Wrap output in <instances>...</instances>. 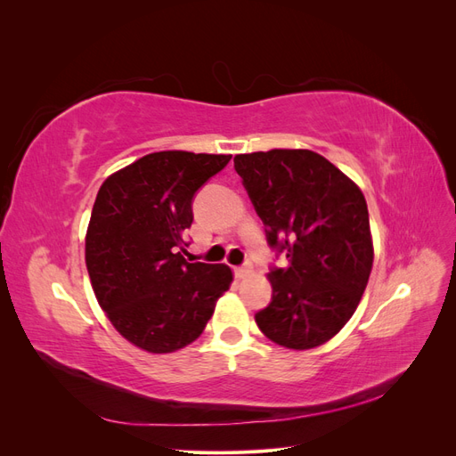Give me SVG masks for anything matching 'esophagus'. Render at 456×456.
I'll list each match as a JSON object with an SVG mask.
<instances>
[{"label":"esophagus","mask_w":456,"mask_h":456,"mask_svg":"<svg viewBox=\"0 0 456 456\" xmlns=\"http://www.w3.org/2000/svg\"><path fill=\"white\" fill-rule=\"evenodd\" d=\"M233 273H236L238 280H245V278H249V275L253 273V266L249 265V262H247V265H243V266L233 268Z\"/></svg>","instance_id":"obj_1"}]
</instances>
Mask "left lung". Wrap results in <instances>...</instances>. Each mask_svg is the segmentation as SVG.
<instances>
[{
    "label": "left lung",
    "mask_w": 456,
    "mask_h": 456,
    "mask_svg": "<svg viewBox=\"0 0 456 456\" xmlns=\"http://www.w3.org/2000/svg\"><path fill=\"white\" fill-rule=\"evenodd\" d=\"M243 178L272 247L289 258L268 273L272 302L258 329L289 350H310L350 322L372 270V236L363 191L312 150L273 148L238 154Z\"/></svg>",
    "instance_id": "1"
}]
</instances>
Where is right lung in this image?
Here are the masks:
<instances>
[{"mask_svg": "<svg viewBox=\"0 0 456 456\" xmlns=\"http://www.w3.org/2000/svg\"><path fill=\"white\" fill-rule=\"evenodd\" d=\"M232 156L163 150L110 175L86 233V265L99 306L118 333L150 354L194 342L233 273L188 262L176 247L190 228L191 198Z\"/></svg>", "mask_w": 456, "mask_h": 456, "instance_id": "right-lung-1", "label": "right lung"}]
</instances>
